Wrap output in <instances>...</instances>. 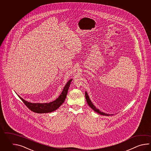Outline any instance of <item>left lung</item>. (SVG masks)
<instances>
[{
    "label": "left lung",
    "mask_w": 151,
    "mask_h": 151,
    "mask_svg": "<svg viewBox=\"0 0 151 151\" xmlns=\"http://www.w3.org/2000/svg\"><path fill=\"white\" fill-rule=\"evenodd\" d=\"M85 98H86L87 103L88 104V105L90 106V107H91L92 109H93V110L94 111V112H96V113H99V114L103 115V116H111H111L113 115V114H107V113H105L103 112L100 111L99 109H96V106L93 105V103L91 101V100L90 98H89V96H88V94L87 93L86 91H85Z\"/></svg>",
    "instance_id": "obj_1"
}]
</instances>
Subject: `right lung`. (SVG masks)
I'll return each instance as SVG.
<instances>
[{"label":"right lung","mask_w":151,"mask_h":151,"mask_svg":"<svg viewBox=\"0 0 151 151\" xmlns=\"http://www.w3.org/2000/svg\"><path fill=\"white\" fill-rule=\"evenodd\" d=\"M72 81V79L68 80L66 84L65 85L62 92L60 94V96H58V98H57L54 101L50 103H30L23 99L19 95H18V96H19L20 99L23 101V103L25 104L26 106L33 112L37 113H51L58 109V108L64 102L67 96L68 90Z\"/></svg>","instance_id":"1"}]
</instances>
